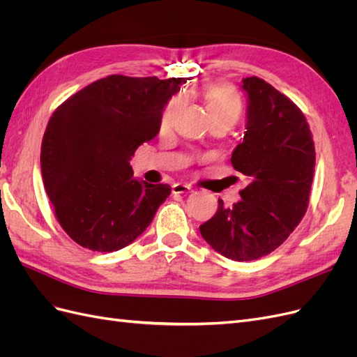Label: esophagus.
I'll return each instance as SVG.
<instances>
[{"label": "esophagus", "instance_id": "34e87169", "mask_svg": "<svg viewBox=\"0 0 357 357\" xmlns=\"http://www.w3.org/2000/svg\"><path fill=\"white\" fill-rule=\"evenodd\" d=\"M192 188L189 185H185V183H176L172 185V193H189Z\"/></svg>", "mask_w": 357, "mask_h": 357}]
</instances>
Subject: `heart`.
Segmentation results:
<instances>
[{"instance_id": "obj_1", "label": "heart", "mask_w": 357, "mask_h": 357, "mask_svg": "<svg viewBox=\"0 0 357 357\" xmlns=\"http://www.w3.org/2000/svg\"><path fill=\"white\" fill-rule=\"evenodd\" d=\"M202 96L205 105H207L213 125L234 126L240 121V117L243 114V102L238 92H236L231 84H213L204 91ZM181 96H174V98H171L165 104L159 119V128L162 131H167V129L171 128L178 110L181 109Z\"/></svg>"}]
</instances>
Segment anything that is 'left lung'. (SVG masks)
I'll use <instances>...</instances> for the list:
<instances>
[{"label":"left lung","mask_w":357,"mask_h":357,"mask_svg":"<svg viewBox=\"0 0 357 357\" xmlns=\"http://www.w3.org/2000/svg\"><path fill=\"white\" fill-rule=\"evenodd\" d=\"M247 125L232 167L248 180L234 207L219 208L199 226L202 238L232 261L274 252L304 218L314 176V142L298 105L259 77L243 79Z\"/></svg>","instance_id":"left-lung-1"}]
</instances>
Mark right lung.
Masks as SVG:
<instances>
[{
    "label": "right lung",
    "instance_id": "1",
    "mask_svg": "<svg viewBox=\"0 0 357 357\" xmlns=\"http://www.w3.org/2000/svg\"><path fill=\"white\" fill-rule=\"evenodd\" d=\"M183 77L113 74L53 112L41 143V176L62 229L93 252H116L152 223L168 185L134 178L129 160L159 132L165 104Z\"/></svg>",
    "mask_w": 357,
    "mask_h": 357
}]
</instances>
